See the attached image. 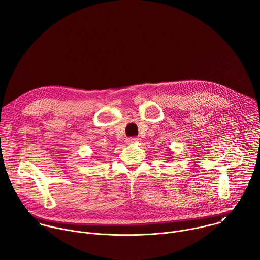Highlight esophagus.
I'll return each mask as SVG.
<instances>
[{"mask_svg":"<svg viewBox=\"0 0 260 260\" xmlns=\"http://www.w3.org/2000/svg\"><path fill=\"white\" fill-rule=\"evenodd\" d=\"M140 138H137V137H134V138H128V139H126V143H128V144H132V143H138V142H140Z\"/></svg>","mask_w":260,"mask_h":260,"instance_id":"obj_1","label":"esophagus"}]
</instances>
